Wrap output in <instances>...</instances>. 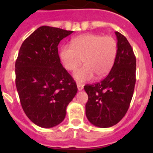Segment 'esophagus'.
<instances>
[{
    "label": "esophagus",
    "mask_w": 153,
    "mask_h": 153,
    "mask_svg": "<svg viewBox=\"0 0 153 153\" xmlns=\"http://www.w3.org/2000/svg\"><path fill=\"white\" fill-rule=\"evenodd\" d=\"M76 86H77V89L79 91H80V90H82L83 89V86L82 84H80V83H77Z\"/></svg>",
    "instance_id": "esophagus-1"
}]
</instances>
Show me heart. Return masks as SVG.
Masks as SVG:
<instances>
[{
  "label": "heart",
  "instance_id": "1",
  "mask_svg": "<svg viewBox=\"0 0 153 153\" xmlns=\"http://www.w3.org/2000/svg\"><path fill=\"white\" fill-rule=\"evenodd\" d=\"M117 52V44L110 36L95 33L79 35L71 40V45H63L60 57L63 67L72 71L83 61V66L74 73L79 83L106 76L111 70Z\"/></svg>",
  "mask_w": 153,
  "mask_h": 153
}]
</instances>
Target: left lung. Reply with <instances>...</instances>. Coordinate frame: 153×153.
<instances>
[{
	"instance_id": "1",
	"label": "left lung",
	"mask_w": 153,
	"mask_h": 153,
	"mask_svg": "<svg viewBox=\"0 0 153 153\" xmlns=\"http://www.w3.org/2000/svg\"><path fill=\"white\" fill-rule=\"evenodd\" d=\"M117 52L114 64L105 79L86 85L88 95L86 116L97 127L108 128L118 123L129 107L136 84V56L125 36L115 32Z\"/></svg>"
}]
</instances>
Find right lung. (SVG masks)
Returning a JSON list of instances; mask_svg holds the SVG:
<instances>
[{
    "mask_svg": "<svg viewBox=\"0 0 153 153\" xmlns=\"http://www.w3.org/2000/svg\"><path fill=\"white\" fill-rule=\"evenodd\" d=\"M74 31L42 26L23 42L15 63L16 87L24 113L42 128L63 122L77 93L60 63L58 44Z\"/></svg>",
    "mask_w": 153,
    "mask_h": 153,
    "instance_id": "right-lung-1",
    "label": "right lung"
}]
</instances>
